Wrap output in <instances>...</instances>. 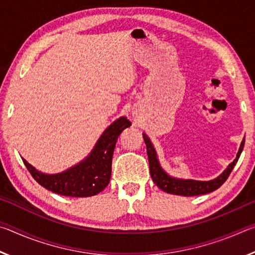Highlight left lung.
Here are the masks:
<instances>
[{"mask_svg":"<svg viewBox=\"0 0 255 255\" xmlns=\"http://www.w3.org/2000/svg\"><path fill=\"white\" fill-rule=\"evenodd\" d=\"M143 137L146 144V148H147L149 173H150V176H152L154 183L156 184L159 189H162L163 191H165L167 193H172V195H178V196H184V197L205 195V193L213 192L221 187V185L227 180V178L231 174V172L236 165L242 150L244 148V143H245V139L242 140L240 149L236 155V158L230 164V165H228L227 169L224 171L218 178L210 181H197V180L178 179L167 174L166 172L162 169L161 164L158 162L157 155H156V152H155V148L152 144V141H150V139L146 133H143Z\"/></svg>","mask_w":255,"mask_h":255,"instance_id":"8db88e82","label":"left lung"}]
</instances>
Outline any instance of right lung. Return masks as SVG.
<instances>
[{
    "label": "right lung",
    "instance_id": "add662e5",
    "mask_svg": "<svg viewBox=\"0 0 255 255\" xmlns=\"http://www.w3.org/2000/svg\"><path fill=\"white\" fill-rule=\"evenodd\" d=\"M130 125L126 117L116 120L103 131L88 157L62 173H42L24 158L22 161L32 178L51 192L66 197L96 196L109 184L116 143L124 129Z\"/></svg>",
    "mask_w": 255,
    "mask_h": 255
}]
</instances>
